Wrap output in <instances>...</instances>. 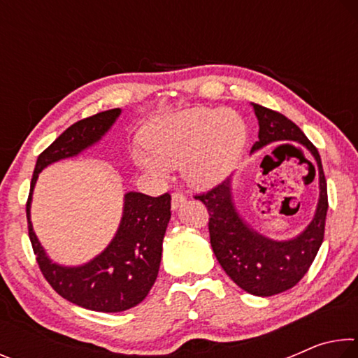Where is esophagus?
Instances as JSON below:
<instances>
[{
    "label": "esophagus",
    "instance_id": "1",
    "mask_svg": "<svg viewBox=\"0 0 358 358\" xmlns=\"http://www.w3.org/2000/svg\"><path fill=\"white\" fill-rule=\"evenodd\" d=\"M185 202H186L185 194H181V192L172 194V203H171L172 205V210H178Z\"/></svg>",
    "mask_w": 358,
    "mask_h": 358
}]
</instances>
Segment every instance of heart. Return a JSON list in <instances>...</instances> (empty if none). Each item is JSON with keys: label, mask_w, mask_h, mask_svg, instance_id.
I'll return each mask as SVG.
<instances>
[{"label": "heart", "mask_w": 358, "mask_h": 358, "mask_svg": "<svg viewBox=\"0 0 358 358\" xmlns=\"http://www.w3.org/2000/svg\"><path fill=\"white\" fill-rule=\"evenodd\" d=\"M248 136L246 121L232 108H187L150 121L142 131L148 151L134 150L132 159L157 180L181 166L187 185L210 189L237 167Z\"/></svg>", "instance_id": "1"}]
</instances>
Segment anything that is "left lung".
Here are the masks:
<instances>
[{"label":"left lung","mask_w":358,"mask_h":358,"mask_svg":"<svg viewBox=\"0 0 358 358\" xmlns=\"http://www.w3.org/2000/svg\"><path fill=\"white\" fill-rule=\"evenodd\" d=\"M259 121V141L251 153L276 142H296L310 151L319 178V199L310 224L299 235L275 240L257 232L248 222L234 201V178L215 189L196 196L210 213V243L224 271L238 287L257 296H271L294 287L310 268L324 241L325 216L329 210L327 183L319 151L303 131L280 112L251 102Z\"/></svg>","instance_id":"obj_1"}]
</instances>
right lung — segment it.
<instances>
[{
  "instance_id": "obj_1",
  "label": "right lung",
  "mask_w": 358,
  "mask_h": 358,
  "mask_svg": "<svg viewBox=\"0 0 358 358\" xmlns=\"http://www.w3.org/2000/svg\"><path fill=\"white\" fill-rule=\"evenodd\" d=\"M120 115L121 108H112L77 121L42 151L36 162L27 203L28 234L42 275L63 299L98 313H120L134 308L153 287L161 265L162 240L171 221V196L150 197L142 192H126L123 215L112 241L104 251L82 265L53 262L34 234L31 202L36 181L47 166L93 147L110 131Z\"/></svg>"
}]
</instances>
